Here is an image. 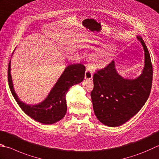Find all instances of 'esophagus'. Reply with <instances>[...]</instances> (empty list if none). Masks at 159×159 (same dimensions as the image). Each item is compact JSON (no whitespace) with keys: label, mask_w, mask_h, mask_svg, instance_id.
Instances as JSON below:
<instances>
[{"label":"esophagus","mask_w":159,"mask_h":159,"mask_svg":"<svg viewBox=\"0 0 159 159\" xmlns=\"http://www.w3.org/2000/svg\"><path fill=\"white\" fill-rule=\"evenodd\" d=\"M93 76V70L90 66H88L86 68L85 74V79H92Z\"/></svg>","instance_id":"obj_1"}]
</instances>
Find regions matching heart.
Listing matches in <instances>:
<instances>
[{
  "label": "heart",
  "mask_w": 159,
  "mask_h": 159,
  "mask_svg": "<svg viewBox=\"0 0 159 159\" xmlns=\"http://www.w3.org/2000/svg\"><path fill=\"white\" fill-rule=\"evenodd\" d=\"M114 48L113 47H106L96 53L94 58L96 62V66L102 67L106 65L111 60L114 53Z\"/></svg>",
  "instance_id": "b5f03b06"
}]
</instances>
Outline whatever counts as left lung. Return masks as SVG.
Wrapping results in <instances>:
<instances>
[{
	"mask_svg": "<svg viewBox=\"0 0 159 159\" xmlns=\"http://www.w3.org/2000/svg\"><path fill=\"white\" fill-rule=\"evenodd\" d=\"M145 52V66L136 79H123L117 73L112 61L93 76L91 97L98 120L110 127L123 125L137 114L150 96L153 70L150 53L144 40L137 36Z\"/></svg>",
	"mask_w": 159,
	"mask_h": 159,
	"instance_id": "left-lung-1",
	"label": "left lung"
}]
</instances>
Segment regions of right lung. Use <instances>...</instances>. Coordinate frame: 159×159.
I'll return each mask as SVG.
<instances>
[{"mask_svg":"<svg viewBox=\"0 0 159 159\" xmlns=\"http://www.w3.org/2000/svg\"><path fill=\"white\" fill-rule=\"evenodd\" d=\"M10 63L8 65V83L11 92L18 105L32 119L43 124H53L61 120L67 112L66 94L76 84L83 81L85 67L83 64H71L65 68L48 97L38 105H26L19 100L15 93L10 73Z\"/></svg>","mask_w":159,"mask_h":159,"instance_id":"1","label":"right lung"}]
</instances>
